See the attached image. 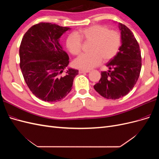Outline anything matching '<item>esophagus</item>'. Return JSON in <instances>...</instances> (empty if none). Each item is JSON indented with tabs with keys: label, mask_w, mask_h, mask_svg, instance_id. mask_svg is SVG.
Returning <instances> with one entry per match:
<instances>
[{
	"label": "esophagus",
	"mask_w": 159,
	"mask_h": 159,
	"mask_svg": "<svg viewBox=\"0 0 159 159\" xmlns=\"http://www.w3.org/2000/svg\"><path fill=\"white\" fill-rule=\"evenodd\" d=\"M89 72V70H79L80 74H84V73H88Z\"/></svg>",
	"instance_id": "34e87169"
}]
</instances>
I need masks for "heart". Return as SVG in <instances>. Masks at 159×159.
Returning a JSON list of instances; mask_svg holds the SVG:
<instances>
[{"label": "heart", "instance_id": "b5f03b06", "mask_svg": "<svg viewBox=\"0 0 159 159\" xmlns=\"http://www.w3.org/2000/svg\"><path fill=\"white\" fill-rule=\"evenodd\" d=\"M83 40L91 42L89 54L80 55L74 61L76 68L89 70L99 64L102 61H108L117 54L121 44L120 34L109 30L104 26L95 25L83 28L72 33L66 39V48L71 54L78 55L81 52Z\"/></svg>", "mask_w": 159, "mask_h": 159}]
</instances>
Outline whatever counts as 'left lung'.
<instances>
[{
    "label": "left lung",
    "instance_id": "1",
    "mask_svg": "<svg viewBox=\"0 0 159 159\" xmlns=\"http://www.w3.org/2000/svg\"><path fill=\"white\" fill-rule=\"evenodd\" d=\"M121 46L107 66L108 71H102L99 82L93 87L103 98L117 99L132 90L141 70V55L139 45L133 32L125 25L119 23Z\"/></svg>",
    "mask_w": 159,
    "mask_h": 159
}]
</instances>
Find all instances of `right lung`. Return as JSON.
<instances>
[{"mask_svg": "<svg viewBox=\"0 0 159 159\" xmlns=\"http://www.w3.org/2000/svg\"><path fill=\"white\" fill-rule=\"evenodd\" d=\"M70 28L40 22L24 35L19 49L20 67L26 84L44 102L61 101L71 90L78 70L67 68L69 56L60 38Z\"/></svg>", "mask_w": 159, "mask_h": 159, "instance_id": "1", "label": "right lung"}]
</instances>
